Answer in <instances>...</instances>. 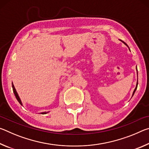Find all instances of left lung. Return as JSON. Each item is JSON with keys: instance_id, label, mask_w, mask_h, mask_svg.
Returning <instances> with one entry per match:
<instances>
[{"instance_id": "obj_1", "label": "left lung", "mask_w": 149, "mask_h": 149, "mask_svg": "<svg viewBox=\"0 0 149 149\" xmlns=\"http://www.w3.org/2000/svg\"><path fill=\"white\" fill-rule=\"evenodd\" d=\"M124 44H125V45H126V44L125 43V42H124ZM137 85H138V80H137V85H136V87H135V90H134V91H133V95H134V93H135V91H136V89H137Z\"/></svg>"}]
</instances>
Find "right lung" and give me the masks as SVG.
Wrapping results in <instances>:
<instances>
[{
	"label": "right lung",
	"instance_id": "add662e5",
	"mask_svg": "<svg viewBox=\"0 0 149 149\" xmlns=\"http://www.w3.org/2000/svg\"><path fill=\"white\" fill-rule=\"evenodd\" d=\"M12 88H13V91H14V93L15 96H16V99H17V101H18V102L20 103V104L22 105V102H21V100H20L19 96H18V95H17V92H16V89H15V87H14V86L13 84H12ZM47 112H42V113H41V114H47Z\"/></svg>",
	"mask_w": 149,
	"mask_h": 149
}]
</instances>
